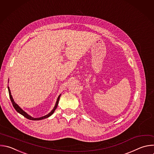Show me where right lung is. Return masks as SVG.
I'll use <instances>...</instances> for the list:
<instances>
[{
	"label": "right lung",
	"mask_w": 154,
	"mask_h": 154,
	"mask_svg": "<svg viewBox=\"0 0 154 154\" xmlns=\"http://www.w3.org/2000/svg\"><path fill=\"white\" fill-rule=\"evenodd\" d=\"M8 82H9V81H8ZM8 92H9L10 98V100H11V103H12V104H13V107H14V109H16V111L17 112H19V114H20L21 115H22L23 116H24L25 118H26V119H29V120H43V119H47V118H48L49 117H50L51 115H52V114L54 112L55 110L56 109V108H57V106H58V104H59V101L60 97V96H61V94H60V95H59V97H58V98H57V99L56 103V104H55V106H54V108L53 109V110L51 111L49 113H48L47 115H46V116H43V117H39V118H34V117H31V116L28 115V114L26 112H25L17 103H16V102L14 101V99H13V97H12V95H11V91H10V89L9 86H8Z\"/></svg>",
	"instance_id": "add662e5"
}]
</instances>
